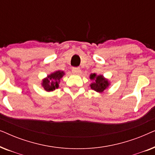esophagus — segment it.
<instances>
[{
  "label": "esophagus",
  "instance_id": "esophagus-1",
  "mask_svg": "<svg viewBox=\"0 0 155 155\" xmlns=\"http://www.w3.org/2000/svg\"><path fill=\"white\" fill-rule=\"evenodd\" d=\"M72 72L75 74H78L81 72V70H80V68L78 67H73V68H72Z\"/></svg>",
  "mask_w": 155,
  "mask_h": 155
}]
</instances>
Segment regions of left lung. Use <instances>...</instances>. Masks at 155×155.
<instances>
[{
  "label": "left lung",
  "mask_w": 155,
  "mask_h": 155,
  "mask_svg": "<svg viewBox=\"0 0 155 155\" xmlns=\"http://www.w3.org/2000/svg\"><path fill=\"white\" fill-rule=\"evenodd\" d=\"M90 79L95 80L94 83L91 84V88L98 92H102L109 86V82L102 75L97 76L94 73L90 75Z\"/></svg>",
  "instance_id": "1"
}]
</instances>
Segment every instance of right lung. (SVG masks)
<instances>
[{"mask_svg":"<svg viewBox=\"0 0 155 155\" xmlns=\"http://www.w3.org/2000/svg\"><path fill=\"white\" fill-rule=\"evenodd\" d=\"M63 75L64 73L63 71H58L48 75V78H45L42 82V86L44 87V90L50 92L54 90L56 88H58L59 80Z\"/></svg>","mask_w":155,"mask_h":155,"instance_id":"obj_1","label":"right lung"}]
</instances>
